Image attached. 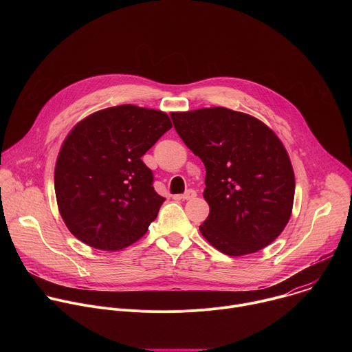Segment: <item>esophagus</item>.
Masks as SVG:
<instances>
[{
	"label": "esophagus",
	"mask_w": 352,
	"mask_h": 352,
	"mask_svg": "<svg viewBox=\"0 0 352 352\" xmlns=\"http://www.w3.org/2000/svg\"><path fill=\"white\" fill-rule=\"evenodd\" d=\"M182 200H190V199H193V197H196V190L195 189H188L185 193H182L181 196H179Z\"/></svg>",
	"instance_id": "esophagus-1"
}]
</instances>
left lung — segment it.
<instances>
[{
  "label": "left lung",
  "instance_id": "left-lung-1",
  "mask_svg": "<svg viewBox=\"0 0 352 352\" xmlns=\"http://www.w3.org/2000/svg\"><path fill=\"white\" fill-rule=\"evenodd\" d=\"M174 128L206 168L210 213L199 230L220 252L242 256L287 226L295 177L285 147L258 118L226 107L171 113Z\"/></svg>",
  "mask_w": 352,
  "mask_h": 352
}]
</instances>
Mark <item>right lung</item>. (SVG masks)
Wrapping results in <instances>:
<instances>
[{"mask_svg": "<svg viewBox=\"0 0 352 352\" xmlns=\"http://www.w3.org/2000/svg\"><path fill=\"white\" fill-rule=\"evenodd\" d=\"M171 126L163 111L122 104L72 128L58 153L54 188L60 214L79 241L120 250L146 234L166 199L140 157Z\"/></svg>", "mask_w": 352, "mask_h": 352, "instance_id": "obj_1", "label": "right lung"}]
</instances>
